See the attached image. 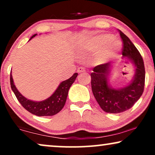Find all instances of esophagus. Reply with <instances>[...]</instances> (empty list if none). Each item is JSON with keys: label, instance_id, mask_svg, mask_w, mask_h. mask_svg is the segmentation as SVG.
<instances>
[{"label": "esophagus", "instance_id": "34e87169", "mask_svg": "<svg viewBox=\"0 0 155 155\" xmlns=\"http://www.w3.org/2000/svg\"><path fill=\"white\" fill-rule=\"evenodd\" d=\"M77 71H78V73H83V72H85V69H84V68H82V67H80V68H78Z\"/></svg>", "mask_w": 155, "mask_h": 155}]
</instances>
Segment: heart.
Instances as JSON below:
<instances>
[{"label": "heart", "instance_id": "1", "mask_svg": "<svg viewBox=\"0 0 155 155\" xmlns=\"http://www.w3.org/2000/svg\"><path fill=\"white\" fill-rule=\"evenodd\" d=\"M121 45L120 41L114 39V36L103 34L80 44L79 51L81 56L98 52L96 61L99 64L105 63L119 54Z\"/></svg>", "mask_w": 155, "mask_h": 155}]
</instances>
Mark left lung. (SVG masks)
Wrapping results in <instances>:
<instances>
[{
    "mask_svg": "<svg viewBox=\"0 0 155 155\" xmlns=\"http://www.w3.org/2000/svg\"><path fill=\"white\" fill-rule=\"evenodd\" d=\"M119 31L124 43L123 56L134 65L135 75L127 86L114 88L108 83L112 69L110 63L97 65L91 73V85L93 94L103 111L118 114L130 109L143 94L145 87V71L143 59L130 39Z\"/></svg>",
    "mask_w": 155,
    "mask_h": 155,
    "instance_id": "1",
    "label": "left lung"
}]
</instances>
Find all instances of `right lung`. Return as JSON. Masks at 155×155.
Here are the masks:
<instances>
[{"label":"right lung","instance_id":"add662e5","mask_svg":"<svg viewBox=\"0 0 155 155\" xmlns=\"http://www.w3.org/2000/svg\"><path fill=\"white\" fill-rule=\"evenodd\" d=\"M36 35L37 34L34 35L29 40L35 37ZM78 75L77 73H74L73 75L69 79L61 82L58 88L51 96L45 100L41 101L29 100L26 97L22 96L15 85L11 73H10V86L19 102L27 111L38 116H50L58 114L64 107L69 89L72 84L75 82Z\"/></svg>","mask_w":155,"mask_h":155}]
</instances>
